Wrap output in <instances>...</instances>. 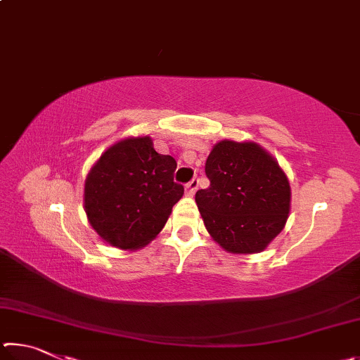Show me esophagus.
I'll use <instances>...</instances> for the list:
<instances>
[{"label": "esophagus", "mask_w": 360, "mask_h": 360, "mask_svg": "<svg viewBox=\"0 0 360 360\" xmlns=\"http://www.w3.org/2000/svg\"><path fill=\"white\" fill-rule=\"evenodd\" d=\"M197 188H198V179L193 178V179L186 186V193L188 195V197H193L195 192H197Z\"/></svg>", "instance_id": "esophagus-1"}]
</instances>
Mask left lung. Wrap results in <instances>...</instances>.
Returning <instances> with one entry per match:
<instances>
[{
  "mask_svg": "<svg viewBox=\"0 0 360 360\" xmlns=\"http://www.w3.org/2000/svg\"><path fill=\"white\" fill-rule=\"evenodd\" d=\"M205 172L211 184L195 202L211 238L230 254L264 251L290 212V184L276 158L254 141L222 139Z\"/></svg>",
  "mask_w": 360,
  "mask_h": 360,
  "instance_id": "8db88e82",
  "label": "left lung"
}]
</instances>
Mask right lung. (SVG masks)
<instances>
[{"mask_svg":"<svg viewBox=\"0 0 360 360\" xmlns=\"http://www.w3.org/2000/svg\"><path fill=\"white\" fill-rule=\"evenodd\" d=\"M174 169V158L155 152L150 136L124 138L103 152L85 178L84 210L106 245L136 251L160 233L184 195Z\"/></svg>","mask_w":360,"mask_h":360,"instance_id":"right-lung-1","label":"right lung"}]
</instances>
